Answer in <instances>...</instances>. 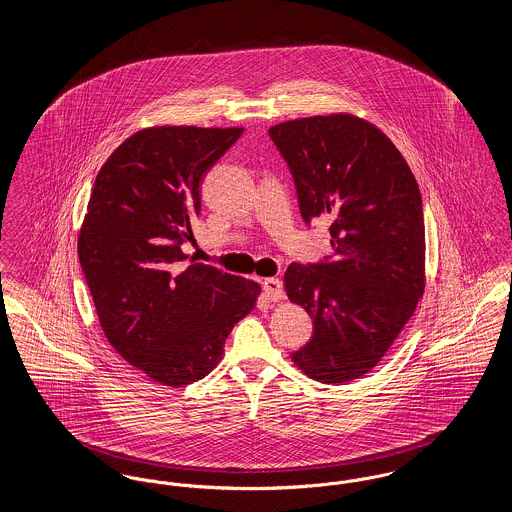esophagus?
Masks as SVG:
<instances>
[{
	"mask_svg": "<svg viewBox=\"0 0 512 512\" xmlns=\"http://www.w3.org/2000/svg\"><path fill=\"white\" fill-rule=\"evenodd\" d=\"M263 290H265L268 301H280L284 297V288L278 278H265Z\"/></svg>",
	"mask_w": 512,
	"mask_h": 512,
	"instance_id": "34e87169",
	"label": "esophagus"
}]
</instances>
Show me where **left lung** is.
I'll return each instance as SVG.
<instances>
[{
    "label": "left lung",
    "mask_w": 512,
    "mask_h": 512,
    "mask_svg": "<svg viewBox=\"0 0 512 512\" xmlns=\"http://www.w3.org/2000/svg\"><path fill=\"white\" fill-rule=\"evenodd\" d=\"M290 165L305 222H330L332 259L292 263L290 301L313 318L292 363L322 384L365 376L413 317L426 286L422 197L401 151L351 113L280 122L268 130Z\"/></svg>",
    "instance_id": "1"
}]
</instances>
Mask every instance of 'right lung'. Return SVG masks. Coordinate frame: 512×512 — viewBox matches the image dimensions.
<instances>
[{
	"label": "right lung",
	"instance_id": "obj_1",
	"mask_svg": "<svg viewBox=\"0 0 512 512\" xmlns=\"http://www.w3.org/2000/svg\"><path fill=\"white\" fill-rule=\"evenodd\" d=\"M242 126H149L99 169L78 259L107 341L153 382L180 388L219 365L224 341L247 317L261 286L188 255L201 180Z\"/></svg>",
	"mask_w": 512,
	"mask_h": 512
}]
</instances>
